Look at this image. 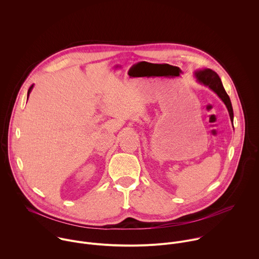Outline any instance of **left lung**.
I'll return each instance as SVG.
<instances>
[{"instance_id":"8db88e82","label":"left lung","mask_w":259,"mask_h":259,"mask_svg":"<svg viewBox=\"0 0 259 259\" xmlns=\"http://www.w3.org/2000/svg\"><path fill=\"white\" fill-rule=\"evenodd\" d=\"M195 76H196V79H197L198 82H200L201 84L210 88L223 100V102L226 104V106L228 108L231 121L233 122L234 114H233V108H232L231 100H230V97L228 96L227 92L225 91V89L223 87V84H222V81H221L219 75L215 72H213L212 70L204 69L202 71L196 72Z\"/></svg>"}]
</instances>
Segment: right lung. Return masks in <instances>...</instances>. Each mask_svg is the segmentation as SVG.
I'll return each mask as SVG.
<instances>
[{
	"instance_id": "1",
	"label": "right lung",
	"mask_w": 259,
	"mask_h": 259,
	"mask_svg": "<svg viewBox=\"0 0 259 259\" xmlns=\"http://www.w3.org/2000/svg\"><path fill=\"white\" fill-rule=\"evenodd\" d=\"M32 87H33V85H31V86H30V88H29V90H28V95H29V93H30V91H31Z\"/></svg>"
}]
</instances>
